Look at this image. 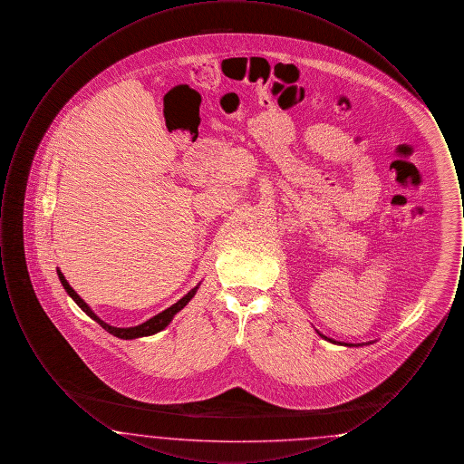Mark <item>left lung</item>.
<instances>
[{
  "label": "left lung",
  "instance_id": "8db88e82",
  "mask_svg": "<svg viewBox=\"0 0 464 464\" xmlns=\"http://www.w3.org/2000/svg\"><path fill=\"white\" fill-rule=\"evenodd\" d=\"M318 335H320V337H324V339H325V341H329V343H334V344H341V346H350V348H352V346H362V344H348V343H337V341H334V339H331V337H327V335H324V334H320V332H318ZM365 344H369V343H365Z\"/></svg>",
  "mask_w": 464,
  "mask_h": 464
}]
</instances>
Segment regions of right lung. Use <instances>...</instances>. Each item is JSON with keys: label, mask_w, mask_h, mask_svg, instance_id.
<instances>
[{"label": "right lung", "mask_w": 464, "mask_h": 464, "mask_svg": "<svg viewBox=\"0 0 464 464\" xmlns=\"http://www.w3.org/2000/svg\"><path fill=\"white\" fill-rule=\"evenodd\" d=\"M57 275H59V280H61V284H63V287L66 288L67 294H69V297L80 306V308L83 309L87 314H89L92 320H95L104 331L110 332L112 334L114 337H120V339H137V337H146V335H153L156 332H161L170 322H172V318L176 316L177 313L180 311V309L184 308L193 297H195V294H197V290H198L199 284L195 288H191L182 299H179L176 304H172L170 308L165 309V311H161V313H158L155 314L153 318H150V320H146L144 324H140V325H135V327H112L110 324H106L104 320H101L92 308H90L89 304L74 292V288L71 287L69 284H67L66 276L63 275V271L61 269H57Z\"/></svg>", "instance_id": "obj_1"}]
</instances>
